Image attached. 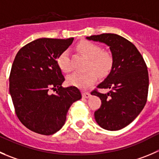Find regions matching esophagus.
Here are the masks:
<instances>
[{"label":"esophagus","mask_w":159,"mask_h":159,"mask_svg":"<svg viewBox=\"0 0 159 159\" xmlns=\"http://www.w3.org/2000/svg\"><path fill=\"white\" fill-rule=\"evenodd\" d=\"M82 96H83V98H90V93H88V92L84 91V92H83V93H82Z\"/></svg>","instance_id":"34e87169"}]
</instances>
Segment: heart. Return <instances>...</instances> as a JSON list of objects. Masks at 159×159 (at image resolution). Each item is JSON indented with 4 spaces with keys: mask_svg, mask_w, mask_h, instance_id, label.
I'll return each mask as SVG.
<instances>
[{
    "mask_svg": "<svg viewBox=\"0 0 159 159\" xmlns=\"http://www.w3.org/2000/svg\"><path fill=\"white\" fill-rule=\"evenodd\" d=\"M78 48L90 58L87 65V72H75L67 78L69 85L87 88L95 84L98 80V74L101 76L109 73L113 66V57L108 51H102V48L97 43L90 41H83L79 43ZM57 64L61 71L70 72L72 70L70 54L68 50H65L57 58Z\"/></svg>",
    "mask_w": 159,
    "mask_h": 159,
    "instance_id": "1",
    "label": "heart"
}]
</instances>
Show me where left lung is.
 <instances>
[{
    "instance_id": "8db88e82",
    "label": "left lung",
    "mask_w": 159,
    "mask_h": 159,
    "mask_svg": "<svg viewBox=\"0 0 159 159\" xmlns=\"http://www.w3.org/2000/svg\"><path fill=\"white\" fill-rule=\"evenodd\" d=\"M87 39L105 43L111 52V72L97 87L110 91L101 93L94 90L91 94L101 100L94 112L97 123L107 130H119L131 123L146 104L149 86L146 63L134 44L117 34L103 33Z\"/></svg>"
}]
</instances>
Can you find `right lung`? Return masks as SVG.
<instances>
[{"label":"right lung","mask_w":159,"mask_h":159,"mask_svg":"<svg viewBox=\"0 0 159 159\" xmlns=\"http://www.w3.org/2000/svg\"><path fill=\"white\" fill-rule=\"evenodd\" d=\"M73 40L37 39L22 47L15 58L9 92L16 116L33 132L55 134L64 126L72 103L82 98L77 87H61L65 78L57 64L58 56Z\"/></svg>","instance_id":"add662e5"}]
</instances>
